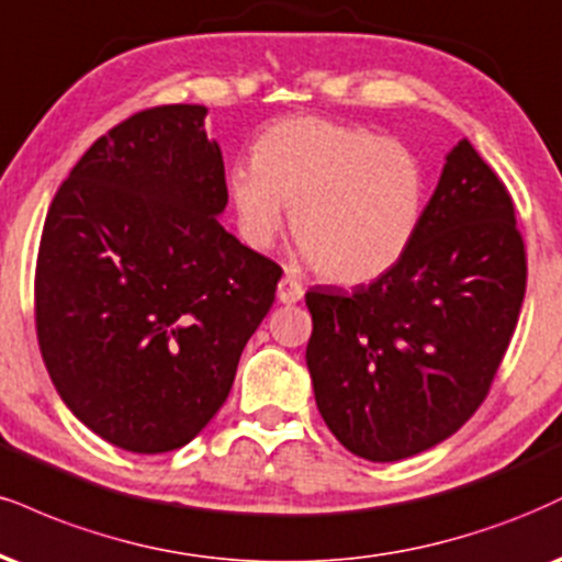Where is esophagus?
<instances>
[{
    "instance_id": "esophagus-1",
    "label": "esophagus",
    "mask_w": 562,
    "mask_h": 562,
    "mask_svg": "<svg viewBox=\"0 0 562 562\" xmlns=\"http://www.w3.org/2000/svg\"><path fill=\"white\" fill-rule=\"evenodd\" d=\"M303 299V285L299 280H293V277H282L280 285H277V301L285 303V306H290V303H299Z\"/></svg>"
}]
</instances>
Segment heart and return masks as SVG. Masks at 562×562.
I'll use <instances>...</instances> for the list:
<instances>
[{
	"mask_svg": "<svg viewBox=\"0 0 562 562\" xmlns=\"http://www.w3.org/2000/svg\"><path fill=\"white\" fill-rule=\"evenodd\" d=\"M229 204L248 246L269 248L290 212L303 256L340 285L380 280L422 229L427 175L403 140L335 120H277L254 159L227 172Z\"/></svg>",
	"mask_w": 562,
	"mask_h": 562,
	"instance_id": "heart-1",
	"label": "heart"
}]
</instances>
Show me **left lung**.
Masks as SVG:
<instances>
[{"label": "left lung", "mask_w": 562, "mask_h": 562, "mask_svg": "<svg viewBox=\"0 0 562 562\" xmlns=\"http://www.w3.org/2000/svg\"><path fill=\"white\" fill-rule=\"evenodd\" d=\"M524 293L510 193L458 140L403 261L353 293H306V367L324 424L374 463L456 435L490 392Z\"/></svg>", "instance_id": "8db88e82"}]
</instances>
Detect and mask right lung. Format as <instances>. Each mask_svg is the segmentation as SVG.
Wrapping results in <instances>:
<instances>
[{
    "label": "right lung",
    "instance_id": "right-lung-1",
    "mask_svg": "<svg viewBox=\"0 0 562 562\" xmlns=\"http://www.w3.org/2000/svg\"><path fill=\"white\" fill-rule=\"evenodd\" d=\"M206 112L154 106L101 135L54 195L38 248L54 387L93 435L144 456L212 422L282 277L222 227L225 161Z\"/></svg>",
    "mask_w": 562,
    "mask_h": 562
}]
</instances>
